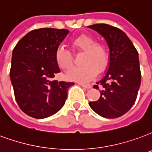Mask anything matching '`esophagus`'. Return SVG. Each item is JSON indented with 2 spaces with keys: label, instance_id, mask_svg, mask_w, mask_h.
<instances>
[{
  "label": "esophagus",
  "instance_id": "esophagus-1",
  "mask_svg": "<svg viewBox=\"0 0 152 152\" xmlns=\"http://www.w3.org/2000/svg\"><path fill=\"white\" fill-rule=\"evenodd\" d=\"M78 84L80 85H81L82 87L85 88H91V86L90 85H88V84H85V83H82V82H78Z\"/></svg>",
  "mask_w": 152,
  "mask_h": 152
}]
</instances>
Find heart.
I'll use <instances>...</instances> for the list:
<instances>
[{
  "label": "heart",
  "mask_w": 152,
  "mask_h": 152,
  "mask_svg": "<svg viewBox=\"0 0 152 152\" xmlns=\"http://www.w3.org/2000/svg\"><path fill=\"white\" fill-rule=\"evenodd\" d=\"M73 50L83 52L81 56L82 67H76L67 74L71 80L87 82L94 78L98 72L107 69L110 60L109 48L103 42H95L91 35L80 34L71 41ZM55 59L59 68L64 71L70 70L73 67V56L68 50L59 47L55 52Z\"/></svg>",
  "instance_id": "b5f03b06"
}]
</instances>
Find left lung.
I'll return each mask as SVG.
<instances>
[{"label":"left lung","instance_id":"left-lung-1","mask_svg":"<svg viewBox=\"0 0 152 152\" xmlns=\"http://www.w3.org/2000/svg\"><path fill=\"white\" fill-rule=\"evenodd\" d=\"M88 27L104 37L110 50L107 72L93 86L101 90V96L88 104L99 115L116 118L130 110L137 98L141 83L139 54L127 35L118 28L103 23Z\"/></svg>","mask_w":152,"mask_h":152}]
</instances>
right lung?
<instances>
[{"label":"right lung","mask_w":152,"mask_h":152,"mask_svg":"<svg viewBox=\"0 0 152 152\" xmlns=\"http://www.w3.org/2000/svg\"><path fill=\"white\" fill-rule=\"evenodd\" d=\"M68 32L54 28L31 30L13 48L10 75L14 96L20 109L32 118H45L57 113L74 85L52 80L60 72L55 52Z\"/></svg>","instance_id":"1"}]
</instances>
